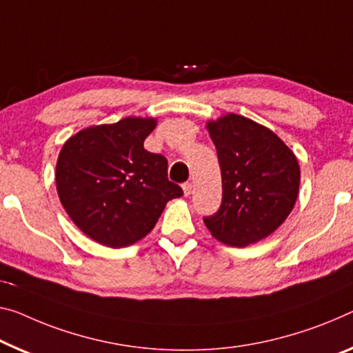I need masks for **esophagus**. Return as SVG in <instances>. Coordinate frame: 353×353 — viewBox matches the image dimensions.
<instances>
[{
    "label": "esophagus",
    "mask_w": 353,
    "mask_h": 353,
    "mask_svg": "<svg viewBox=\"0 0 353 353\" xmlns=\"http://www.w3.org/2000/svg\"><path fill=\"white\" fill-rule=\"evenodd\" d=\"M183 192H184V195H191V192H192V183H189V181H186L183 184Z\"/></svg>",
    "instance_id": "1"
}]
</instances>
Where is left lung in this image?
Returning <instances> with one entry per match:
<instances>
[{
    "instance_id": "1",
    "label": "left lung",
    "mask_w": 353,
    "mask_h": 353,
    "mask_svg": "<svg viewBox=\"0 0 353 353\" xmlns=\"http://www.w3.org/2000/svg\"><path fill=\"white\" fill-rule=\"evenodd\" d=\"M218 151L222 203L203 218L216 240L245 248L271 235L287 219L300 189L295 154L268 128L229 113L208 121Z\"/></svg>"
}]
</instances>
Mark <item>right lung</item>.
<instances>
[{"label":"right lung","mask_w":353,"mask_h":353,"mask_svg":"<svg viewBox=\"0 0 353 353\" xmlns=\"http://www.w3.org/2000/svg\"><path fill=\"white\" fill-rule=\"evenodd\" d=\"M154 118L128 117L86 128L63 145L57 191L69 218L86 236L126 248L153 230L165 203L183 189L167 178V159L143 142Z\"/></svg>","instance_id":"obj_1"}]
</instances>
